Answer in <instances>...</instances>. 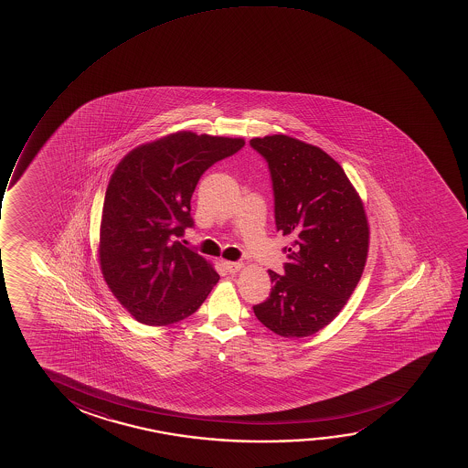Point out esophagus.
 <instances>
[{"mask_svg": "<svg viewBox=\"0 0 468 468\" xmlns=\"http://www.w3.org/2000/svg\"><path fill=\"white\" fill-rule=\"evenodd\" d=\"M224 267L229 273H237L243 267V263L241 262H224Z\"/></svg>", "mask_w": 468, "mask_h": 468, "instance_id": "1", "label": "esophagus"}]
</instances>
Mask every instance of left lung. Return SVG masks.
Here are the masks:
<instances>
[{"label":"left lung","instance_id":"left-lung-1","mask_svg":"<svg viewBox=\"0 0 468 468\" xmlns=\"http://www.w3.org/2000/svg\"><path fill=\"white\" fill-rule=\"evenodd\" d=\"M269 165L284 273L270 270L269 299L257 320L282 337H307L337 316L365 269L369 229L361 199L339 163L321 148L288 135L252 139Z\"/></svg>","mask_w":468,"mask_h":468}]
</instances>
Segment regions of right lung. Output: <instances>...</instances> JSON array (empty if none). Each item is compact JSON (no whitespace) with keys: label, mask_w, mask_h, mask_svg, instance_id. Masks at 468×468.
I'll list each match as a JSON object with an SVG mask.
<instances>
[{"label":"right lung","mask_w":468,"mask_h":468,"mask_svg":"<svg viewBox=\"0 0 468 468\" xmlns=\"http://www.w3.org/2000/svg\"><path fill=\"white\" fill-rule=\"evenodd\" d=\"M243 139L177 133L133 150L110 179L99 259L110 291L135 320L166 326L195 314L218 275L176 238L193 229L190 199L214 163Z\"/></svg>","instance_id":"1"}]
</instances>
